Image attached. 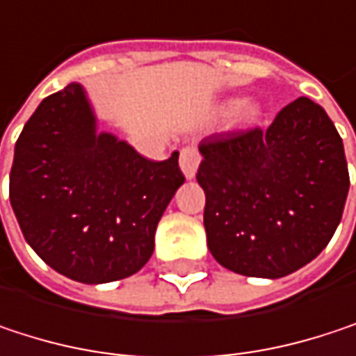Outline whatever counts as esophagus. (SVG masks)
I'll return each instance as SVG.
<instances>
[{
    "label": "esophagus",
    "instance_id": "34e87169",
    "mask_svg": "<svg viewBox=\"0 0 356 356\" xmlns=\"http://www.w3.org/2000/svg\"><path fill=\"white\" fill-rule=\"evenodd\" d=\"M200 152L195 148H183L181 150V159H179V167L183 171L185 179H193L197 173V167H200Z\"/></svg>",
    "mask_w": 356,
    "mask_h": 356
}]
</instances>
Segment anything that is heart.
<instances>
[{
    "label": "heart",
    "mask_w": 356,
    "mask_h": 356,
    "mask_svg": "<svg viewBox=\"0 0 356 356\" xmlns=\"http://www.w3.org/2000/svg\"><path fill=\"white\" fill-rule=\"evenodd\" d=\"M227 107L231 108V119L235 125H249L261 117V103L257 99H241V101H229Z\"/></svg>",
    "instance_id": "obj_1"
}]
</instances>
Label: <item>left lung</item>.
Segmentation results:
<instances>
[{"mask_svg": "<svg viewBox=\"0 0 356 356\" xmlns=\"http://www.w3.org/2000/svg\"><path fill=\"white\" fill-rule=\"evenodd\" d=\"M197 183L214 259L253 278H282L320 255L348 195L342 138L307 97L272 125L202 140Z\"/></svg>", "mask_w": 356, "mask_h": 356, "instance_id": "left-lung-1", "label": "left lung"}]
</instances>
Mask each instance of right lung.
Returning <instances> with one entry per match:
<instances>
[{"label":"right lung","instance_id":"1","mask_svg":"<svg viewBox=\"0 0 356 356\" xmlns=\"http://www.w3.org/2000/svg\"><path fill=\"white\" fill-rule=\"evenodd\" d=\"M179 152L148 161L99 129L82 84L47 97L26 121L10 173V202L26 243L59 274L103 284L142 270L183 185Z\"/></svg>","mask_w":356,"mask_h":356}]
</instances>
